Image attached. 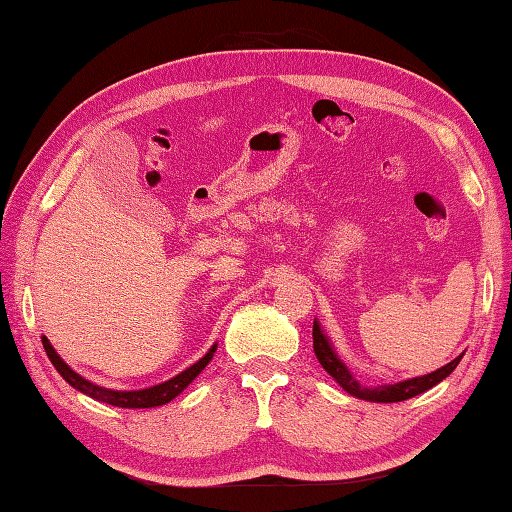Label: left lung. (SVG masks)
<instances>
[{"label": "left lung", "instance_id": "8db88e82", "mask_svg": "<svg viewBox=\"0 0 512 512\" xmlns=\"http://www.w3.org/2000/svg\"><path fill=\"white\" fill-rule=\"evenodd\" d=\"M314 351H316L318 362L322 364V369H325L344 391L356 395V398H360V400H367V402H402V400L415 398V395L433 389L437 382L448 378V375L455 371V367L462 360V356H457L453 362L444 364L442 369H437L429 375H420V378H411V380L395 382V384H382V387H362V384L353 378L351 371L347 369V364H344L338 358V353L333 351L331 342L325 336V331L320 329L318 320H314Z\"/></svg>", "mask_w": 512, "mask_h": 512}]
</instances>
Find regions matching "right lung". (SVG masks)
<instances>
[{
  "mask_svg": "<svg viewBox=\"0 0 512 512\" xmlns=\"http://www.w3.org/2000/svg\"><path fill=\"white\" fill-rule=\"evenodd\" d=\"M41 342H44V349L48 353L50 362L55 364V369L59 371L61 378H64L72 389L86 393L88 398L97 400V402L121 406V409H152V406L168 404L183 389H187V384H190L196 378V375L201 373L207 367V364H210V360L214 358V351H216V344H214V347L207 351L201 360L194 362L192 367H187L185 371H181L179 375H174V378H170V380L156 384V387L139 389V391H112V389H106V387H99V384H92L90 380L81 378L79 373L72 371L68 364L59 358V353L48 342L46 336H41Z\"/></svg>",
  "mask_w": 512,
  "mask_h": 512,
  "instance_id": "right-lung-1",
  "label": "right lung"
}]
</instances>
